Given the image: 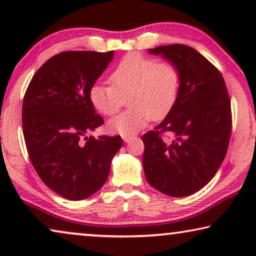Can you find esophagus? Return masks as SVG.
Returning <instances> with one entry per match:
<instances>
[{
	"mask_svg": "<svg viewBox=\"0 0 256 256\" xmlns=\"http://www.w3.org/2000/svg\"><path fill=\"white\" fill-rule=\"evenodd\" d=\"M124 138V142H129V141H130V138H129V136H124V138Z\"/></svg>",
	"mask_w": 256,
	"mask_h": 256,
	"instance_id": "1",
	"label": "esophagus"
}]
</instances>
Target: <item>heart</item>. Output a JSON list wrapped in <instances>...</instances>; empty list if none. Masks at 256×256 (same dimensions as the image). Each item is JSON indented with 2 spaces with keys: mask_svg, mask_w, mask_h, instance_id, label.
Here are the masks:
<instances>
[{
  "mask_svg": "<svg viewBox=\"0 0 256 256\" xmlns=\"http://www.w3.org/2000/svg\"><path fill=\"white\" fill-rule=\"evenodd\" d=\"M110 85L96 84L90 100L106 116L116 114L128 96V110L112 118L108 129L124 136L134 135L152 118H162L171 110L180 92V76L171 62L129 54L113 70Z\"/></svg>",
  "mask_w": 256,
  "mask_h": 256,
  "instance_id": "obj_1",
  "label": "heart"
}]
</instances>
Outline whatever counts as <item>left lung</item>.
<instances>
[{
	"label": "left lung",
	"instance_id": "8db88e82",
	"mask_svg": "<svg viewBox=\"0 0 256 256\" xmlns=\"http://www.w3.org/2000/svg\"><path fill=\"white\" fill-rule=\"evenodd\" d=\"M180 71V92L166 118L142 136L143 169L148 183L171 197H186L204 188L222 166L232 132L230 100L214 65L182 44L149 48ZM169 132L171 142L162 140Z\"/></svg>",
	"mask_w": 256,
	"mask_h": 256
}]
</instances>
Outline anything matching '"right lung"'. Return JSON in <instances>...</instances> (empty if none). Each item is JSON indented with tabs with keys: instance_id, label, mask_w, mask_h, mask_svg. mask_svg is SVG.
<instances>
[{
	"instance_id": "obj_1",
	"label": "right lung",
	"mask_w": 256,
	"mask_h": 256,
	"mask_svg": "<svg viewBox=\"0 0 256 256\" xmlns=\"http://www.w3.org/2000/svg\"><path fill=\"white\" fill-rule=\"evenodd\" d=\"M114 51H65L38 68L23 99L26 150L44 184L70 200H82L106 183L121 136H87L104 124L90 90Z\"/></svg>"
}]
</instances>
